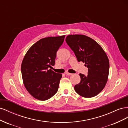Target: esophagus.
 Instances as JSON below:
<instances>
[{
	"mask_svg": "<svg viewBox=\"0 0 128 128\" xmlns=\"http://www.w3.org/2000/svg\"><path fill=\"white\" fill-rule=\"evenodd\" d=\"M65 74H66V75H69V76H70V75H72V74L69 73V72H65Z\"/></svg>",
	"mask_w": 128,
	"mask_h": 128,
	"instance_id": "34e87169",
	"label": "esophagus"
}]
</instances>
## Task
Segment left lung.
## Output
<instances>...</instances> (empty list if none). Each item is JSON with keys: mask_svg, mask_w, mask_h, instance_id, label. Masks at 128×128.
Segmentation results:
<instances>
[{"mask_svg": "<svg viewBox=\"0 0 128 128\" xmlns=\"http://www.w3.org/2000/svg\"><path fill=\"white\" fill-rule=\"evenodd\" d=\"M78 62L85 63L88 75L80 74V82L75 85V91L86 98L98 94L107 83L110 62L106 54L100 45L92 38L82 34L68 35L66 39Z\"/></svg>", "mask_w": 128, "mask_h": 128, "instance_id": "left-lung-1", "label": "left lung"}]
</instances>
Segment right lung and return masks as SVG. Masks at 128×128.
<instances>
[{"instance_id":"obj_1","label":"right lung","mask_w":128,"mask_h":128,"mask_svg":"<svg viewBox=\"0 0 128 128\" xmlns=\"http://www.w3.org/2000/svg\"><path fill=\"white\" fill-rule=\"evenodd\" d=\"M65 36L42 38L34 43L25 55L21 64L24 86L33 97L46 100L54 95L59 88L61 74L51 69L55 64L56 52Z\"/></svg>"}]
</instances>
